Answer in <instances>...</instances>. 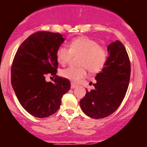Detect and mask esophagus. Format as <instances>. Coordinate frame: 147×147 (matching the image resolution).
I'll return each instance as SVG.
<instances>
[{
  "label": "esophagus",
  "mask_w": 147,
  "mask_h": 147,
  "mask_svg": "<svg viewBox=\"0 0 147 147\" xmlns=\"http://www.w3.org/2000/svg\"><path fill=\"white\" fill-rule=\"evenodd\" d=\"M76 87H77V85H76V84H74V83H71V89H74V88H76Z\"/></svg>",
  "instance_id": "34e87169"
}]
</instances>
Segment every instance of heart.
I'll return each instance as SVG.
<instances>
[{
    "mask_svg": "<svg viewBox=\"0 0 147 147\" xmlns=\"http://www.w3.org/2000/svg\"><path fill=\"white\" fill-rule=\"evenodd\" d=\"M68 47L69 49L65 46H59L56 52V57L59 64L65 65L69 62L72 56L80 55L78 61L80 67H68L60 71L62 77L74 82H79L86 77L87 69L93 74L98 73L107 62L106 49L98 45L96 41L88 37L82 36L72 39Z\"/></svg>",
    "mask_w": 147,
    "mask_h": 147,
    "instance_id": "heart-1",
    "label": "heart"
}]
</instances>
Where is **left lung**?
<instances>
[{
  "instance_id": "1",
  "label": "left lung",
  "mask_w": 147,
  "mask_h": 147,
  "mask_svg": "<svg viewBox=\"0 0 147 147\" xmlns=\"http://www.w3.org/2000/svg\"><path fill=\"white\" fill-rule=\"evenodd\" d=\"M107 50L110 55L96 76L95 88L86 90L80 102L83 112L96 119L107 117L119 108L130 79V61L124 45L116 40L108 45Z\"/></svg>"
}]
</instances>
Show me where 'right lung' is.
I'll use <instances>...</instances> for the list:
<instances>
[{
    "label": "right lung",
    "instance_id": "right-lung-1",
    "mask_svg": "<svg viewBox=\"0 0 147 147\" xmlns=\"http://www.w3.org/2000/svg\"><path fill=\"white\" fill-rule=\"evenodd\" d=\"M64 40L59 33L35 32L23 41L13 59L12 88L22 107L35 117L55 113L71 88L69 80L57 75L56 52ZM48 74L55 76L53 82L45 81Z\"/></svg>",
    "mask_w": 147,
    "mask_h": 147
}]
</instances>
